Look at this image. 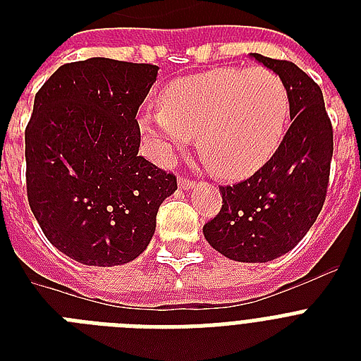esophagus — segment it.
<instances>
[{
  "label": "esophagus",
  "mask_w": 361,
  "mask_h": 361,
  "mask_svg": "<svg viewBox=\"0 0 361 361\" xmlns=\"http://www.w3.org/2000/svg\"><path fill=\"white\" fill-rule=\"evenodd\" d=\"M178 185H180V189H183V191H191L192 187H195V183H192L189 178H183V176H181L180 180H178Z\"/></svg>",
  "instance_id": "esophagus-1"
}]
</instances>
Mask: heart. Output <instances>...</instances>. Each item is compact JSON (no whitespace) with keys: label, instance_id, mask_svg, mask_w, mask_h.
I'll list each match as a JSON object with an SVG mask.
<instances>
[{"label":"heart","instance_id":"b5f03b06","mask_svg":"<svg viewBox=\"0 0 361 361\" xmlns=\"http://www.w3.org/2000/svg\"><path fill=\"white\" fill-rule=\"evenodd\" d=\"M163 106H146L138 129L159 159L197 135L202 161L221 178H245L279 147L288 127L290 93L266 67H223L170 82Z\"/></svg>","mask_w":361,"mask_h":361}]
</instances>
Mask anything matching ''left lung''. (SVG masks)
I'll return each mask as SVG.
<instances>
[{
  "label": "left lung",
  "instance_id": "obj_1",
  "mask_svg": "<svg viewBox=\"0 0 361 361\" xmlns=\"http://www.w3.org/2000/svg\"><path fill=\"white\" fill-rule=\"evenodd\" d=\"M251 58L285 80L292 123L262 169L236 185L219 187L223 208L202 228L215 251L247 264L283 257L307 234L326 200L334 155V130L313 78L290 61Z\"/></svg>",
  "mask_w": 361,
  "mask_h": 361
}]
</instances>
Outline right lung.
I'll use <instances>...</instances> for the list:
<instances>
[{
  "mask_svg": "<svg viewBox=\"0 0 361 361\" xmlns=\"http://www.w3.org/2000/svg\"><path fill=\"white\" fill-rule=\"evenodd\" d=\"M159 67L109 58L61 65L37 92L25 129L27 200L44 236L86 266L144 252L159 206L178 189L138 155V106Z\"/></svg>",
  "mask_w": 361,
  "mask_h": 361,
  "instance_id": "right-lung-1",
  "label": "right lung"
}]
</instances>
